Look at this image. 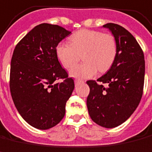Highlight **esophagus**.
<instances>
[{
    "label": "esophagus",
    "mask_w": 152,
    "mask_h": 152,
    "mask_svg": "<svg viewBox=\"0 0 152 152\" xmlns=\"http://www.w3.org/2000/svg\"><path fill=\"white\" fill-rule=\"evenodd\" d=\"M74 83H75V85L77 86V85H78L79 83H83V81L82 80H79V79H75V80H74Z\"/></svg>",
    "instance_id": "1"
}]
</instances>
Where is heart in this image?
<instances>
[{
	"instance_id": "heart-1",
	"label": "heart",
	"mask_w": 152,
	"mask_h": 152,
	"mask_svg": "<svg viewBox=\"0 0 152 152\" xmlns=\"http://www.w3.org/2000/svg\"><path fill=\"white\" fill-rule=\"evenodd\" d=\"M70 45L61 42L56 47L59 62L65 69H70L83 54L82 65L69 71L70 76L77 78H90L99 72H106L112 67L118 54V44L113 34L83 29L70 37Z\"/></svg>"
}]
</instances>
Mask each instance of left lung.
<instances>
[{"mask_svg": "<svg viewBox=\"0 0 152 152\" xmlns=\"http://www.w3.org/2000/svg\"><path fill=\"white\" fill-rule=\"evenodd\" d=\"M103 27L108 28L116 39L118 54L107 74L97 81H87L90 88L87 107L95 123L113 128L130 118L142 99L145 60L141 46L128 30L113 23Z\"/></svg>", "mask_w": 152, "mask_h": 152, "instance_id": "8db88e82", "label": "left lung"}]
</instances>
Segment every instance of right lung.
Returning <instances> with one entry per match:
<instances>
[{"instance_id":"obj_1","label":"right lung","mask_w":152,"mask_h":152,"mask_svg":"<svg viewBox=\"0 0 152 152\" xmlns=\"http://www.w3.org/2000/svg\"><path fill=\"white\" fill-rule=\"evenodd\" d=\"M70 33L57 25L40 24L19 41L12 54L11 97L24 120L37 129H49L62 120L74 88L56 54L58 43Z\"/></svg>"}]
</instances>
